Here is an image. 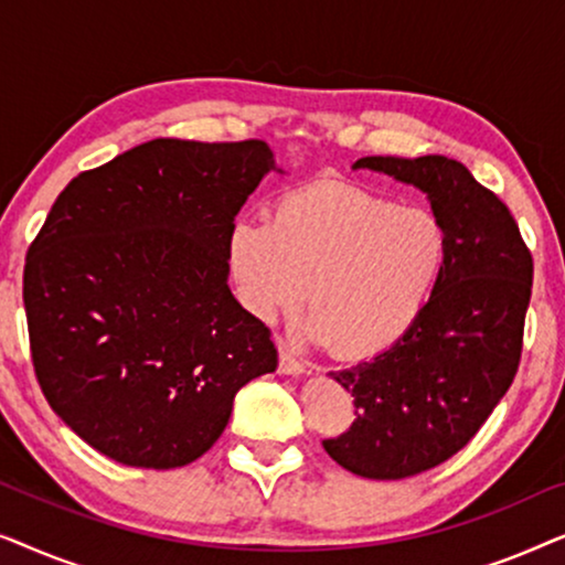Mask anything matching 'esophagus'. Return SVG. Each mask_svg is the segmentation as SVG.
<instances>
[{"mask_svg":"<svg viewBox=\"0 0 565 565\" xmlns=\"http://www.w3.org/2000/svg\"><path fill=\"white\" fill-rule=\"evenodd\" d=\"M277 370H280L282 375H300L303 373V362H300L296 354H292L288 347L280 344V365H277Z\"/></svg>","mask_w":565,"mask_h":565,"instance_id":"34e87169","label":"esophagus"}]
</instances>
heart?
Here are the masks:
<instances>
[{"instance_id":"1","label":"heart","mask_w":565,"mask_h":565,"mask_svg":"<svg viewBox=\"0 0 565 565\" xmlns=\"http://www.w3.org/2000/svg\"><path fill=\"white\" fill-rule=\"evenodd\" d=\"M445 223L427 207L350 182L282 195L267 221L236 223L228 265L259 319L292 313L308 292L311 331L339 358H367L419 321L447 265Z\"/></svg>"}]
</instances>
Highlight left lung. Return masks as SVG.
Returning <instances> with one entry per match:
<instances>
[{
    "label": "left lung",
    "instance_id": "obj_1",
    "mask_svg": "<svg viewBox=\"0 0 565 565\" xmlns=\"http://www.w3.org/2000/svg\"><path fill=\"white\" fill-rule=\"evenodd\" d=\"M352 167L427 192L450 246L419 321L373 360L329 373L354 396V422L323 450L354 476L398 481L462 450L504 398L522 358L532 254L509 207L460 161L429 153Z\"/></svg>",
    "mask_w": 565,
    "mask_h": 565
}]
</instances>
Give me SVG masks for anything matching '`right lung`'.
Returning <instances> with one entry per match:
<instances>
[{"instance_id":"obj_1","label":"right lung","mask_w":565,"mask_h":565,"mask_svg":"<svg viewBox=\"0 0 565 565\" xmlns=\"http://www.w3.org/2000/svg\"><path fill=\"white\" fill-rule=\"evenodd\" d=\"M269 169L257 138H153L56 198L22 275L30 354L45 401L97 452L188 466L238 388L275 373L269 329L226 282L234 218Z\"/></svg>"}]
</instances>
